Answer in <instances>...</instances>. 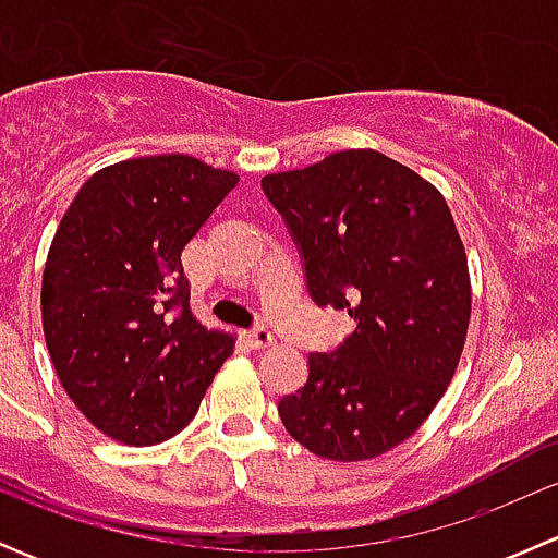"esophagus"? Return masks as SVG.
I'll return each mask as SVG.
<instances>
[{"label":"esophagus","mask_w":558,"mask_h":558,"mask_svg":"<svg viewBox=\"0 0 558 558\" xmlns=\"http://www.w3.org/2000/svg\"><path fill=\"white\" fill-rule=\"evenodd\" d=\"M247 342H251V348L262 351V348L272 345L275 337H272V331L267 329V326H253V329L247 331Z\"/></svg>","instance_id":"obj_1"}]
</instances>
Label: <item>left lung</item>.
Here are the masks:
<instances>
[{
    "instance_id": "obj_1",
    "label": "left lung",
    "mask_w": 558,
    "mask_h": 558,
    "mask_svg": "<svg viewBox=\"0 0 558 558\" xmlns=\"http://www.w3.org/2000/svg\"><path fill=\"white\" fill-rule=\"evenodd\" d=\"M262 189L300 245L313 300L356 320L337 351L307 356L280 421L320 459H375L429 418L464 351L472 286L446 196L373 148L264 174Z\"/></svg>"
}]
</instances>
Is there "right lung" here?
Instances as JSON below:
<instances>
[{
  "label": "right lung",
  "instance_id": "right-lung-1",
  "mask_svg": "<svg viewBox=\"0 0 558 558\" xmlns=\"http://www.w3.org/2000/svg\"><path fill=\"white\" fill-rule=\"evenodd\" d=\"M185 154L94 172L43 272V331L61 386L99 432L159 446L189 426L234 337L191 313L180 253L238 185Z\"/></svg>",
  "mask_w": 558,
  "mask_h": 558
}]
</instances>
